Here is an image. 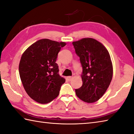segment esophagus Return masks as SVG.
Segmentation results:
<instances>
[{"mask_svg":"<svg viewBox=\"0 0 134 134\" xmlns=\"http://www.w3.org/2000/svg\"><path fill=\"white\" fill-rule=\"evenodd\" d=\"M67 79L68 80V81H70V80L72 79V76H68Z\"/></svg>","mask_w":134,"mask_h":134,"instance_id":"esophagus-1","label":"esophagus"}]
</instances>
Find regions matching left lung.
Returning <instances> with one entry per match:
<instances>
[{
	"label": "left lung",
	"mask_w": 134,
	"mask_h": 134,
	"mask_svg": "<svg viewBox=\"0 0 134 134\" xmlns=\"http://www.w3.org/2000/svg\"><path fill=\"white\" fill-rule=\"evenodd\" d=\"M80 58L83 84L76 94L86 103L97 102L106 92L113 77V65L109 52L100 42L91 38L72 42Z\"/></svg>",
	"instance_id": "1"
}]
</instances>
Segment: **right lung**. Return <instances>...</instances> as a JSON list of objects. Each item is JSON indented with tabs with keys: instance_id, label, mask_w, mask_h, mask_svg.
I'll return each instance as SVG.
<instances>
[{
	"instance_id": "1",
	"label": "right lung",
	"mask_w": 134,
	"mask_h": 134,
	"mask_svg": "<svg viewBox=\"0 0 134 134\" xmlns=\"http://www.w3.org/2000/svg\"><path fill=\"white\" fill-rule=\"evenodd\" d=\"M64 42L42 39L32 44L23 54L19 64V74L28 95L36 102L47 104L59 94L65 82L59 75L56 63L58 54Z\"/></svg>"
}]
</instances>
